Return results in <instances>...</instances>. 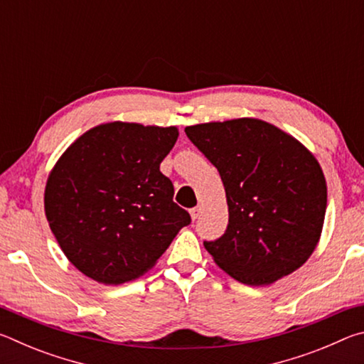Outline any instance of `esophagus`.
I'll use <instances>...</instances> for the list:
<instances>
[{
	"label": "esophagus",
	"mask_w": 364,
	"mask_h": 364,
	"mask_svg": "<svg viewBox=\"0 0 364 364\" xmlns=\"http://www.w3.org/2000/svg\"><path fill=\"white\" fill-rule=\"evenodd\" d=\"M200 212H202L200 205H197V207H194V208H191V210H189V213H191V218H193V220H197V218H199Z\"/></svg>",
	"instance_id": "34e87169"
}]
</instances>
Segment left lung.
Returning <instances> with one entry per match:
<instances>
[{"label":"left lung","instance_id":"left-lung-1","mask_svg":"<svg viewBox=\"0 0 364 364\" xmlns=\"http://www.w3.org/2000/svg\"><path fill=\"white\" fill-rule=\"evenodd\" d=\"M186 136L218 170L228 228L204 241L221 269L247 286L291 274L321 236L328 189L313 154L279 128L257 119L200 123Z\"/></svg>","mask_w":364,"mask_h":364}]
</instances>
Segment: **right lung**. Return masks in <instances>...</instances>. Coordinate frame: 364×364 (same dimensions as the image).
I'll list each match as a JSON object with an SVG mask.
<instances>
[{
	"instance_id": "1",
	"label": "right lung",
	"mask_w": 364,
	"mask_h": 364,
	"mask_svg": "<svg viewBox=\"0 0 364 364\" xmlns=\"http://www.w3.org/2000/svg\"><path fill=\"white\" fill-rule=\"evenodd\" d=\"M176 139L175 127L112 122L82 134L58 160L46 183V218L65 257L88 278L136 279L191 223L160 171Z\"/></svg>"
}]
</instances>
